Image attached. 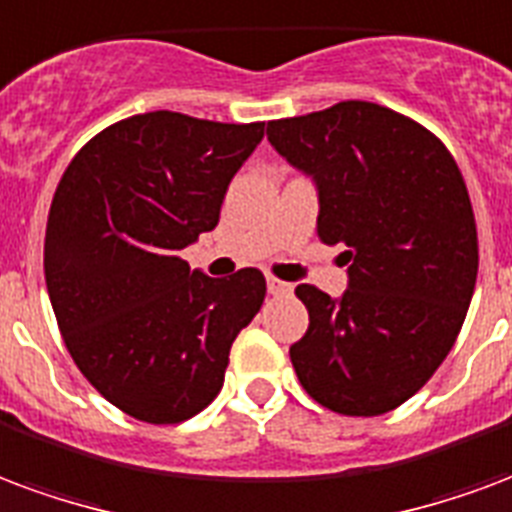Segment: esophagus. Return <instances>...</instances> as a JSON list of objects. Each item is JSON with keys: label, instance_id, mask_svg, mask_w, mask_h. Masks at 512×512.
Here are the masks:
<instances>
[{"label": "esophagus", "instance_id": "esophagus-1", "mask_svg": "<svg viewBox=\"0 0 512 512\" xmlns=\"http://www.w3.org/2000/svg\"><path fill=\"white\" fill-rule=\"evenodd\" d=\"M293 290V287L282 282V279H276V276H268V293L271 295H287Z\"/></svg>", "mask_w": 512, "mask_h": 512}]
</instances>
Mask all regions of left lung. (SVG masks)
I'll return each mask as SVG.
<instances>
[{
    "label": "left lung",
    "mask_w": 512,
    "mask_h": 512,
    "mask_svg": "<svg viewBox=\"0 0 512 512\" xmlns=\"http://www.w3.org/2000/svg\"><path fill=\"white\" fill-rule=\"evenodd\" d=\"M268 140L320 189L317 233L344 244L350 287L295 295L309 328L290 361L317 404L374 418L431 380L467 317L478 225L448 146L404 113L363 100L268 121Z\"/></svg>",
    "instance_id": "obj_1"
}]
</instances>
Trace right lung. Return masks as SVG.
Listing matches in <instances>:
<instances>
[{"mask_svg":"<svg viewBox=\"0 0 512 512\" xmlns=\"http://www.w3.org/2000/svg\"><path fill=\"white\" fill-rule=\"evenodd\" d=\"M266 121L151 111L97 132L73 157L45 225V285L75 366L132 418L173 426L206 410L266 276L214 279L181 249L214 230L227 184Z\"/></svg>","mask_w":512,"mask_h":512,"instance_id":"1","label":"right lung"}]
</instances>
